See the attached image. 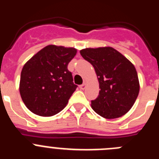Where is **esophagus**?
Segmentation results:
<instances>
[{
    "label": "esophagus",
    "mask_w": 159,
    "mask_h": 159,
    "mask_svg": "<svg viewBox=\"0 0 159 159\" xmlns=\"http://www.w3.org/2000/svg\"><path fill=\"white\" fill-rule=\"evenodd\" d=\"M86 86H87V84L85 82H84V84H82V85H80V88L81 90H84V89H85V88H86Z\"/></svg>",
    "instance_id": "obj_1"
}]
</instances>
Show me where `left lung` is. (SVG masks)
Instances as JSON below:
<instances>
[{"instance_id": "8db88e82", "label": "left lung", "mask_w": 159, "mask_h": 159, "mask_svg": "<svg viewBox=\"0 0 159 159\" xmlns=\"http://www.w3.org/2000/svg\"><path fill=\"white\" fill-rule=\"evenodd\" d=\"M80 54L95 68L100 88L99 96L92 101V109L107 119L124 116L139 93L134 64L111 47L87 48L80 50Z\"/></svg>"}]
</instances>
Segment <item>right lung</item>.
<instances>
[{"label": "right lung", "instance_id": "1", "mask_svg": "<svg viewBox=\"0 0 159 159\" xmlns=\"http://www.w3.org/2000/svg\"><path fill=\"white\" fill-rule=\"evenodd\" d=\"M76 52L75 48L50 44L25 63L19 90L24 103L30 111L49 117L67 106L77 88L67 70V64Z\"/></svg>", "mask_w": 159, "mask_h": 159}]
</instances>
